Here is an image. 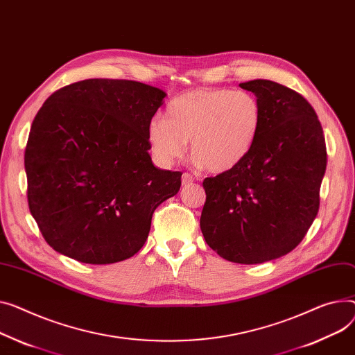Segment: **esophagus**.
<instances>
[{"label":"esophagus","instance_id":"1","mask_svg":"<svg viewBox=\"0 0 355 355\" xmlns=\"http://www.w3.org/2000/svg\"><path fill=\"white\" fill-rule=\"evenodd\" d=\"M193 181H194V177H193L191 174H188V173H184V174H182V177H181V182H182V185L191 184Z\"/></svg>","mask_w":355,"mask_h":355}]
</instances>
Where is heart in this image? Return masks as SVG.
Returning a JSON list of instances; mask_svg holds the SVG:
<instances>
[{
  "mask_svg": "<svg viewBox=\"0 0 355 355\" xmlns=\"http://www.w3.org/2000/svg\"><path fill=\"white\" fill-rule=\"evenodd\" d=\"M263 125V108L248 91L194 89L173 98L165 118H154L147 137L155 158L171 164L188 141L200 165L211 173L234 170L250 155Z\"/></svg>",
  "mask_w": 355,
  "mask_h": 355,
  "instance_id": "heart-1",
  "label": "heart"
}]
</instances>
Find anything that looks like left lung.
Instances as JSON below:
<instances>
[{"mask_svg":"<svg viewBox=\"0 0 355 355\" xmlns=\"http://www.w3.org/2000/svg\"><path fill=\"white\" fill-rule=\"evenodd\" d=\"M240 87L261 104V131L239 167L204 180L200 225L220 257L259 264L293 251L311 227L327 148L318 116L301 94L270 80Z\"/></svg>","mask_w":355,"mask_h":355,"instance_id":"left-lung-1","label":"left lung"}]
</instances>
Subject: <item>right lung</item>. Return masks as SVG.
Here are the masks:
<instances>
[{"label": "right lung", "mask_w": 355, "mask_h": 355, "mask_svg": "<svg viewBox=\"0 0 355 355\" xmlns=\"http://www.w3.org/2000/svg\"><path fill=\"white\" fill-rule=\"evenodd\" d=\"M162 89L91 78L57 89L37 112L24 155L28 207L44 240L85 264H112L147 241L181 171L154 167L148 124Z\"/></svg>", "instance_id": "obj_1"}]
</instances>
